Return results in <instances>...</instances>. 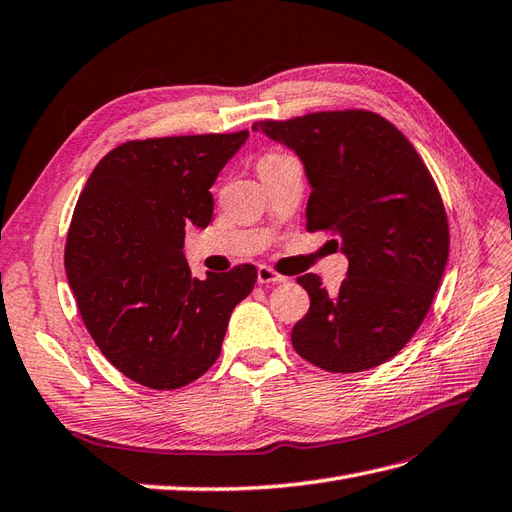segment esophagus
Wrapping results in <instances>:
<instances>
[{"label":"esophagus","instance_id":"34e87169","mask_svg":"<svg viewBox=\"0 0 512 512\" xmlns=\"http://www.w3.org/2000/svg\"><path fill=\"white\" fill-rule=\"evenodd\" d=\"M257 281L259 283H285V281H288V277L279 275V272H275L270 266H259L257 268Z\"/></svg>","mask_w":512,"mask_h":512}]
</instances>
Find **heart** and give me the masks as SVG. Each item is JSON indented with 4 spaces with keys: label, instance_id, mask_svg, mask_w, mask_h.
I'll use <instances>...</instances> for the list:
<instances>
[{
    "label": "heart",
    "instance_id": "b5f03b06",
    "mask_svg": "<svg viewBox=\"0 0 512 512\" xmlns=\"http://www.w3.org/2000/svg\"><path fill=\"white\" fill-rule=\"evenodd\" d=\"M281 157H283V154H266V157L259 161V165H261V163H268V161H277V159H281Z\"/></svg>",
    "mask_w": 512,
    "mask_h": 512
}]
</instances>
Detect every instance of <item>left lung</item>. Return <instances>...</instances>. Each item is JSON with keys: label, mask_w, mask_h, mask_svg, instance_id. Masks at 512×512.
Instances as JSON below:
<instances>
[{"label": "left lung", "mask_w": 512, "mask_h": 512, "mask_svg": "<svg viewBox=\"0 0 512 512\" xmlns=\"http://www.w3.org/2000/svg\"><path fill=\"white\" fill-rule=\"evenodd\" d=\"M253 130L296 152L312 187L307 231H331L349 259L338 292L312 272L296 279L310 294V312L292 329L296 353L331 373L395 358L427 316L449 255L443 200L419 152L368 111L257 122Z\"/></svg>", "instance_id": "obj_1"}]
</instances>
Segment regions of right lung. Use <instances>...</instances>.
<instances>
[{"label": "right lung", "mask_w": 512, "mask_h": 512, "mask_svg": "<svg viewBox=\"0 0 512 512\" xmlns=\"http://www.w3.org/2000/svg\"><path fill=\"white\" fill-rule=\"evenodd\" d=\"M248 130L126 141L95 165L65 246L69 288L117 371L154 390L192 384L218 360L233 307L257 268L194 279L185 229H207L211 185Z\"/></svg>", "instance_id": "1"}]
</instances>
